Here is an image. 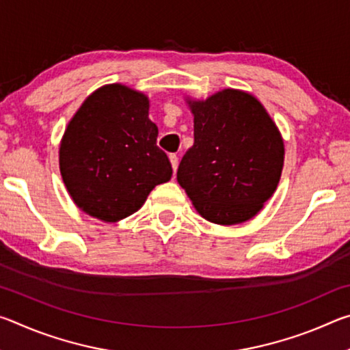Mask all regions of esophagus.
Listing matches in <instances>:
<instances>
[{
  "label": "esophagus",
  "mask_w": 350,
  "mask_h": 350,
  "mask_svg": "<svg viewBox=\"0 0 350 350\" xmlns=\"http://www.w3.org/2000/svg\"><path fill=\"white\" fill-rule=\"evenodd\" d=\"M170 162H171V167H173V171L176 173L177 167H179V157H177L176 154H170Z\"/></svg>",
  "instance_id": "obj_1"
}]
</instances>
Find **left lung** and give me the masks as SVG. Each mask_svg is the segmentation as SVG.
Masks as SVG:
<instances>
[{"label":"left lung","instance_id":"obj_1","mask_svg":"<svg viewBox=\"0 0 350 350\" xmlns=\"http://www.w3.org/2000/svg\"><path fill=\"white\" fill-rule=\"evenodd\" d=\"M194 145L177 170L200 216L219 225L250 221L273 196L284 167V140L250 92L222 90L205 100L187 97Z\"/></svg>","mask_w":350,"mask_h":350}]
</instances>
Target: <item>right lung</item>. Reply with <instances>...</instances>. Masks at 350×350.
Masks as SVG:
<instances>
[{
  "instance_id": "1",
  "label": "right lung",
  "mask_w": 350,
  "mask_h": 350,
  "mask_svg": "<svg viewBox=\"0 0 350 350\" xmlns=\"http://www.w3.org/2000/svg\"><path fill=\"white\" fill-rule=\"evenodd\" d=\"M150 100L120 83L94 91L68 123L60 173L74 204L103 222L122 221L145 204L173 168L156 145Z\"/></svg>"
}]
</instances>
